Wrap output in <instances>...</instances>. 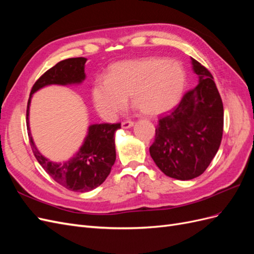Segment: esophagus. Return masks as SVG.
Here are the masks:
<instances>
[{
    "label": "esophagus",
    "mask_w": 254,
    "mask_h": 254,
    "mask_svg": "<svg viewBox=\"0 0 254 254\" xmlns=\"http://www.w3.org/2000/svg\"><path fill=\"white\" fill-rule=\"evenodd\" d=\"M133 125H134V122L133 121H124V122H122V128H124V129L132 127Z\"/></svg>",
    "instance_id": "34e87169"
}]
</instances>
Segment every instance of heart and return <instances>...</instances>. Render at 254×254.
I'll use <instances>...</instances> for the list:
<instances>
[{
	"label": "heart",
	"mask_w": 254,
	"mask_h": 254,
	"mask_svg": "<svg viewBox=\"0 0 254 254\" xmlns=\"http://www.w3.org/2000/svg\"><path fill=\"white\" fill-rule=\"evenodd\" d=\"M186 81V71L177 61L160 57L120 61L110 66L107 79H95L92 99L106 120L117 117L128 96L143 114L153 117L179 103Z\"/></svg>",
	"instance_id": "b5f03b06"
}]
</instances>
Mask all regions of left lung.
Here are the masks:
<instances>
[{
  "mask_svg": "<svg viewBox=\"0 0 254 254\" xmlns=\"http://www.w3.org/2000/svg\"><path fill=\"white\" fill-rule=\"evenodd\" d=\"M197 87L179 105L160 118L149 152L166 176L190 180L200 176L219 148L224 131V106L211 72L191 58Z\"/></svg>",
  "mask_w": 254,
  "mask_h": 254,
  "instance_id": "8db88e82",
  "label": "left lung"
}]
</instances>
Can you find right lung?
<instances>
[{
  "label": "right lung",
  "mask_w": 254,
  "mask_h": 254,
  "mask_svg": "<svg viewBox=\"0 0 254 254\" xmlns=\"http://www.w3.org/2000/svg\"><path fill=\"white\" fill-rule=\"evenodd\" d=\"M87 58H68L51 67L38 79L30 91L26 109V125L29 143L38 162L60 186L73 191H89L99 187L111 172L117 159L114 133L121 124L91 125L80 149L68 161L63 163L52 162L37 150L29 131V104L32 95L39 89L50 84L80 83L86 78L84 64Z\"/></svg>",
  "instance_id": "obj_1"
}]
</instances>
